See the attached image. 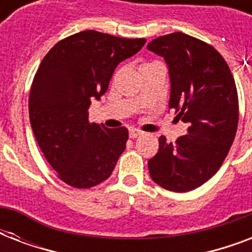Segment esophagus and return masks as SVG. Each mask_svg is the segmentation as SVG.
I'll list each match as a JSON object with an SVG mask.
<instances>
[{"instance_id": "34e87169", "label": "esophagus", "mask_w": 252, "mask_h": 252, "mask_svg": "<svg viewBox=\"0 0 252 252\" xmlns=\"http://www.w3.org/2000/svg\"><path fill=\"white\" fill-rule=\"evenodd\" d=\"M141 134H142L141 130H138V129H130L129 130V137L133 138V140L134 138H137L138 136H141Z\"/></svg>"}]
</instances>
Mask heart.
Returning a JSON list of instances; mask_svg holds the SVG:
<instances>
[{
    "label": "heart",
    "mask_w": 252,
    "mask_h": 252,
    "mask_svg": "<svg viewBox=\"0 0 252 252\" xmlns=\"http://www.w3.org/2000/svg\"><path fill=\"white\" fill-rule=\"evenodd\" d=\"M150 64H153V63H148V64H144V65H141V66H146V65H150Z\"/></svg>",
    "instance_id": "1"
}]
</instances>
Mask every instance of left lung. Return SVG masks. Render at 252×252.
<instances>
[{
    "label": "left lung",
    "instance_id": "obj_1",
    "mask_svg": "<svg viewBox=\"0 0 252 252\" xmlns=\"http://www.w3.org/2000/svg\"><path fill=\"white\" fill-rule=\"evenodd\" d=\"M148 49L168 65V108L188 124L174 144L159 137V149L148 167L165 189L188 192L209 180L225 161L238 128L239 104L234 77L221 53L183 32L154 39Z\"/></svg>",
    "mask_w": 252,
    "mask_h": 252
}]
</instances>
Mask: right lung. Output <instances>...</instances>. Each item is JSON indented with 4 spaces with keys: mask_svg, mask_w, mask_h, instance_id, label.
I'll return each instance as SVG.
<instances>
[{
    "mask_svg": "<svg viewBox=\"0 0 252 252\" xmlns=\"http://www.w3.org/2000/svg\"><path fill=\"white\" fill-rule=\"evenodd\" d=\"M145 43L86 30L56 43L41 60L30 90V122L45 159L70 187L102 183L126 149L128 129L90 123L89 107L106 93L116 66Z\"/></svg>",
    "mask_w": 252,
    "mask_h": 252,
    "instance_id": "obj_1",
    "label": "right lung"
}]
</instances>
